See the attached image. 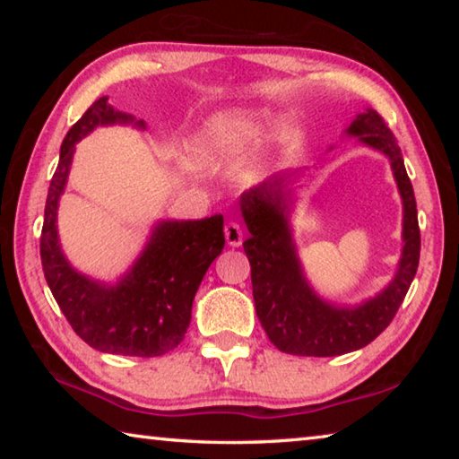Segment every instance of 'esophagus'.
I'll return each instance as SVG.
<instances>
[{"label":"esophagus","mask_w":459,"mask_h":459,"mask_svg":"<svg viewBox=\"0 0 459 459\" xmlns=\"http://www.w3.org/2000/svg\"><path fill=\"white\" fill-rule=\"evenodd\" d=\"M224 237H227V243L230 247H238L243 243V229H240L237 222H229L227 227H224Z\"/></svg>","instance_id":"esophagus-1"}]
</instances>
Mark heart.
I'll return each instance as SVG.
<instances>
[{"label":"heart","mask_w":459,"mask_h":459,"mask_svg":"<svg viewBox=\"0 0 459 459\" xmlns=\"http://www.w3.org/2000/svg\"><path fill=\"white\" fill-rule=\"evenodd\" d=\"M273 113L259 108H229L212 115L192 139V155L208 164H222L275 127Z\"/></svg>","instance_id":"obj_1"}]
</instances>
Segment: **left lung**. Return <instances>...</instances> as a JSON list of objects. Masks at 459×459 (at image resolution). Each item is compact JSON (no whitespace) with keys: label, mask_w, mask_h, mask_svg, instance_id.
Here are the masks:
<instances>
[{"label":"left lung","mask_w":459,"mask_h":459,"mask_svg":"<svg viewBox=\"0 0 459 459\" xmlns=\"http://www.w3.org/2000/svg\"><path fill=\"white\" fill-rule=\"evenodd\" d=\"M346 135L386 155L403 200V251L397 273L375 298L338 306L309 285L293 243L290 214L295 174H277L240 196V214L251 237L243 248L251 263L253 299L271 344L295 356H340L370 344L393 322L417 273L419 235L413 186L397 139L375 108H364Z\"/></svg>","instance_id":"left-lung-1"}]
</instances>
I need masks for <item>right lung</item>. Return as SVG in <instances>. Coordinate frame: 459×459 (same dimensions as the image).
<instances>
[{
	"instance_id": "right-lung-1",
	"label": "right lung",
	"mask_w": 459,
	"mask_h": 459,
	"mask_svg": "<svg viewBox=\"0 0 459 459\" xmlns=\"http://www.w3.org/2000/svg\"><path fill=\"white\" fill-rule=\"evenodd\" d=\"M134 126L142 119L117 111L108 97L92 103L60 147L44 208L40 257L50 291L73 330L100 352L161 356L180 344L192 320V301L202 277L224 248L222 214L202 221H158L143 251L117 283L97 281L76 271L62 253L58 202L71 174L76 143L92 129Z\"/></svg>"
}]
</instances>
